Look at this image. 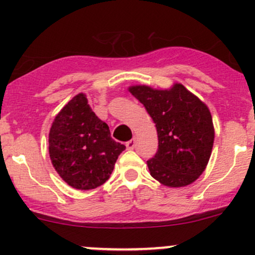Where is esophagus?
I'll list each match as a JSON object with an SVG mask.
<instances>
[{
    "label": "esophagus",
    "instance_id": "obj_1",
    "mask_svg": "<svg viewBox=\"0 0 255 255\" xmlns=\"http://www.w3.org/2000/svg\"><path fill=\"white\" fill-rule=\"evenodd\" d=\"M126 146H127L128 150H133L135 147V139H130L129 141L126 142Z\"/></svg>",
    "mask_w": 255,
    "mask_h": 255
}]
</instances>
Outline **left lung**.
I'll return each mask as SVG.
<instances>
[{
	"mask_svg": "<svg viewBox=\"0 0 255 255\" xmlns=\"http://www.w3.org/2000/svg\"><path fill=\"white\" fill-rule=\"evenodd\" d=\"M129 92L156 124L158 150L147 160L151 176L168 187L194 182L209 163L215 140L206 104L181 84L169 90L137 85Z\"/></svg>",
	"mask_w": 255,
	"mask_h": 255,
	"instance_id": "1",
	"label": "left lung"
}]
</instances>
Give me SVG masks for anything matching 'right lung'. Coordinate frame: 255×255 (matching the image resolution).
<instances>
[{"mask_svg":"<svg viewBox=\"0 0 255 255\" xmlns=\"http://www.w3.org/2000/svg\"><path fill=\"white\" fill-rule=\"evenodd\" d=\"M125 148L111 137L109 126L93 113L84 93L64 105L49 133L55 170L64 182L81 191L102 186Z\"/></svg>","mask_w":255,"mask_h":255,"instance_id":"1","label":"right lung"}]
</instances>
